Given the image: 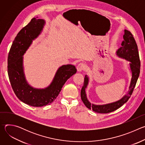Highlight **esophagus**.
Masks as SVG:
<instances>
[{"mask_svg": "<svg viewBox=\"0 0 145 145\" xmlns=\"http://www.w3.org/2000/svg\"><path fill=\"white\" fill-rule=\"evenodd\" d=\"M86 68V65L84 63H80L78 64L77 67V70L78 72H81L82 71H84Z\"/></svg>", "mask_w": 145, "mask_h": 145, "instance_id": "34e87169", "label": "esophagus"}]
</instances>
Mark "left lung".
<instances>
[{"label":"left lung","instance_id":"1","mask_svg":"<svg viewBox=\"0 0 145 145\" xmlns=\"http://www.w3.org/2000/svg\"><path fill=\"white\" fill-rule=\"evenodd\" d=\"M121 45V47L118 49L116 51V55L120 58H124L130 62V67L132 73V77L128 92L121 99L114 103L103 105H95L91 104L87 99L86 92V89L87 87L89 82V78L87 75H86L84 77V84L81 90V98L85 106L88 108L92 110L95 112L107 114L118 109L128 101L135 87L140 73V63L137 43L133 34L130 31L125 30V34L123 35V40L122 41Z\"/></svg>","mask_w":145,"mask_h":145}]
</instances>
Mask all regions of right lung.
<instances>
[{
  "mask_svg": "<svg viewBox=\"0 0 145 145\" xmlns=\"http://www.w3.org/2000/svg\"><path fill=\"white\" fill-rule=\"evenodd\" d=\"M33 18L18 33L10 48L7 59V71L10 84L17 97L25 104L33 107L49 105L57 98L65 82L77 72L75 66L68 64L60 67L51 84L44 89L30 86L25 78L23 56L43 30L44 19Z\"/></svg>",
  "mask_w": 145,
  "mask_h": 145,
  "instance_id": "obj_1",
  "label": "right lung"
}]
</instances>
